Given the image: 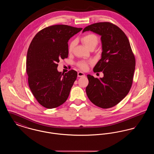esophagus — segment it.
Listing matches in <instances>:
<instances>
[{"label":"esophagus","instance_id":"34e87169","mask_svg":"<svg viewBox=\"0 0 154 154\" xmlns=\"http://www.w3.org/2000/svg\"><path fill=\"white\" fill-rule=\"evenodd\" d=\"M77 75H78L79 77H81L85 76V74L84 73H82V72H78V73H77Z\"/></svg>","mask_w":154,"mask_h":154}]
</instances>
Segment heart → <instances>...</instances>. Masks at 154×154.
<instances>
[{
  "instance_id": "b5f03b06",
  "label": "heart",
  "mask_w": 154,
  "mask_h": 154,
  "mask_svg": "<svg viewBox=\"0 0 154 154\" xmlns=\"http://www.w3.org/2000/svg\"><path fill=\"white\" fill-rule=\"evenodd\" d=\"M82 41L84 43V44H85L89 49L91 47L93 46L96 47L98 43L99 40H98L97 36L95 34L88 33L82 37ZM75 40L71 42V43H70L69 46V51H72L75 46ZM79 66L82 70H86L88 68L87 63L85 62H81L79 64Z\"/></svg>"
}]
</instances>
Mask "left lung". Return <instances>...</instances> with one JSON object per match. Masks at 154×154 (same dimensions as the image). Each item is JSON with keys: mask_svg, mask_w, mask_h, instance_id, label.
I'll return each instance as SVG.
<instances>
[{"mask_svg": "<svg viewBox=\"0 0 154 154\" xmlns=\"http://www.w3.org/2000/svg\"><path fill=\"white\" fill-rule=\"evenodd\" d=\"M86 31L101 36V59L93 70L104 74L100 79L87 75L86 93L96 106L111 108L120 102L131 89L136 65L134 56L128 37L117 26L110 22H99L85 27L82 33Z\"/></svg>", "mask_w": 154, "mask_h": 154, "instance_id": "1", "label": "left lung"}]
</instances>
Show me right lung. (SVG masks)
Here are the masks:
<instances>
[{
  "label": "right lung",
  "instance_id": "1",
  "mask_svg": "<svg viewBox=\"0 0 154 154\" xmlns=\"http://www.w3.org/2000/svg\"><path fill=\"white\" fill-rule=\"evenodd\" d=\"M82 28L53 25L38 32L30 44L26 68L30 89L37 102L47 109L62 105L68 98L77 73L57 70L59 60L68 57V41Z\"/></svg>",
  "mask_w": 154,
  "mask_h": 154
}]
</instances>
